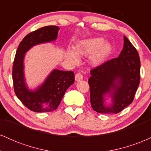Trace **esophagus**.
Here are the masks:
<instances>
[{
	"instance_id": "esophagus-1",
	"label": "esophagus",
	"mask_w": 151,
	"mask_h": 151,
	"mask_svg": "<svg viewBox=\"0 0 151 151\" xmlns=\"http://www.w3.org/2000/svg\"><path fill=\"white\" fill-rule=\"evenodd\" d=\"M83 79V75L81 73H77L75 74V80L77 81H81Z\"/></svg>"
}]
</instances>
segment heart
Wrapping results in <instances>:
<instances>
[{
  "instance_id": "obj_1",
  "label": "heart",
  "mask_w": 151,
  "mask_h": 151,
  "mask_svg": "<svg viewBox=\"0 0 151 151\" xmlns=\"http://www.w3.org/2000/svg\"><path fill=\"white\" fill-rule=\"evenodd\" d=\"M111 47L104 42L102 38H91L81 41L74 47V52L67 50V55L71 61L77 63L79 61L77 56H89L90 63L93 66L100 65L106 59L111 52Z\"/></svg>"
}]
</instances>
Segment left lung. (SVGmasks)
<instances>
[{
	"mask_svg": "<svg viewBox=\"0 0 151 151\" xmlns=\"http://www.w3.org/2000/svg\"><path fill=\"white\" fill-rule=\"evenodd\" d=\"M124 47L118 58L90 71V101L97 113L118 114L133 101L141 79V62L135 47L124 36ZM112 95L113 104L106 107L103 95Z\"/></svg>",
	"mask_w": 151,
	"mask_h": 151,
	"instance_id": "left-lung-1",
	"label": "left lung"
}]
</instances>
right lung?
Returning a JSON list of instances; mask_svg holds the SVG:
<instances>
[{"mask_svg": "<svg viewBox=\"0 0 151 151\" xmlns=\"http://www.w3.org/2000/svg\"><path fill=\"white\" fill-rule=\"evenodd\" d=\"M60 27L49 25L27 34L17 49L13 65V81L15 95L20 101L35 112L53 111L58 107L66 90L74 82L72 71L54 70L42 86L35 91L26 87L23 74L25 53L33 45L55 40Z\"/></svg>", "mask_w": 151, "mask_h": 151, "instance_id": "1", "label": "right lung"}]
</instances>
